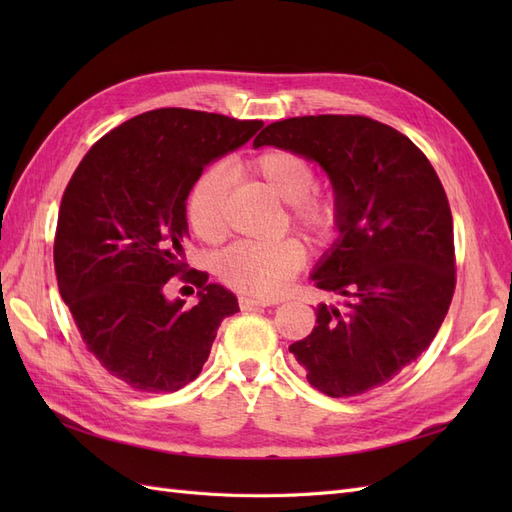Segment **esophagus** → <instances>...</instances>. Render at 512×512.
Instances as JSON below:
<instances>
[{
  "label": "esophagus",
  "instance_id": "34e87169",
  "mask_svg": "<svg viewBox=\"0 0 512 512\" xmlns=\"http://www.w3.org/2000/svg\"><path fill=\"white\" fill-rule=\"evenodd\" d=\"M275 301H271V299H254V297H239V307L241 309H256V307H269V305H273Z\"/></svg>",
  "mask_w": 512,
  "mask_h": 512
}]
</instances>
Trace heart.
<instances>
[{"instance_id":"heart-1","label":"heart","mask_w":512,"mask_h":512,"mask_svg":"<svg viewBox=\"0 0 512 512\" xmlns=\"http://www.w3.org/2000/svg\"><path fill=\"white\" fill-rule=\"evenodd\" d=\"M241 170L288 203L290 224L314 243L329 245L339 237L344 220L342 203L333 190L316 188V166L301 153L269 147L247 158ZM185 218L200 241L218 243L226 237V177L220 168L211 166L198 175L185 200ZM303 265L305 247L297 239L241 241L218 256L215 273L232 290L275 297Z\"/></svg>"}]
</instances>
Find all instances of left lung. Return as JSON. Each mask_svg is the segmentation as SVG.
I'll use <instances>...</instances> for the list:
<instances>
[{
	"mask_svg": "<svg viewBox=\"0 0 512 512\" xmlns=\"http://www.w3.org/2000/svg\"><path fill=\"white\" fill-rule=\"evenodd\" d=\"M262 145L318 162L344 213L314 282L350 301L320 305L314 331L288 350L324 395L378 389L431 344L453 301V215L440 177L406 134L363 115L273 121L254 138Z\"/></svg>",
	"mask_w": 512,
	"mask_h": 512,
	"instance_id": "1",
	"label": "left lung"
}]
</instances>
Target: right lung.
Segmentation results:
<instances>
[{
    "label": "right lung",
    "mask_w": 512,
    "mask_h": 512,
    "mask_svg": "<svg viewBox=\"0 0 512 512\" xmlns=\"http://www.w3.org/2000/svg\"><path fill=\"white\" fill-rule=\"evenodd\" d=\"M260 128V119L156 108L104 134L66 185L53 245L59 294L85 348L134 391L183 389L220 322L239 312L235 294L183 262L185 198L211 160ZM177 274L201 290L194 308L163 299Z\"/></svg>",
    "instance_id": "obj_1"
}]
</instances>
